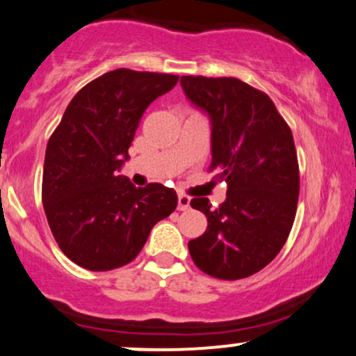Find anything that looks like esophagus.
<instances>
[{"mask_svg": "<svg viewBox=\"0 0 356 356\" xmlns=\"http://www.w3.org/2000/svg\"><path fill=\"white\" fill-rule=\"evenodd\" d=\"M191 208V197L186 194H179L177 196V209L179 211H187Z\"/></svg>", "mask_w": 356, "mask_h": 356, "instance_id": "1", "label": "esophagus"}]
</instances>
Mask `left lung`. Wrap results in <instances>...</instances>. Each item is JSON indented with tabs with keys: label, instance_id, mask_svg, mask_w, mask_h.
Returning a JSON list of instances; mask_svg holds the SVG:
<instances>
[{
	"label": "left lung",
	"instance_id": "1",
	"mask_svg": "<svg viewBox=\"0 0 356 356\" xmlns=\"http://www.w3.org/2000/svg\"><path fill=\"white\" fill-rule=\"evenodd\" d=\"M184 95L208 115L211 169L228 186L225 202L191 201L208 228L189 241L202 272L222 280L253 275L286 243L299 197V165L291 128L265 92L235 77L182 76Z\"/></svg>",
	"mask_w": 356,
	"mask_h": 356
}]
</instances>
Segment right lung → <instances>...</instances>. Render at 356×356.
<instances>
[{"instance_id":"right-lung-1","label":"right lung","mask_w":356,"mask_h":356,"mask_svg":"<svg viewBox=\"0 0 356 356\" xmlns=\"http://www.w3.org/2000/svg\"><path fill=\"white\" fill-rule=\"evenodd\" d=\"M177 81L130 69L103 74L72 97L50 136L42 202L58 248L79 267L104 272L130 264L177 206L174 189L135 187L118 175L148 104Z\"/></svg>"}]
</instances>
